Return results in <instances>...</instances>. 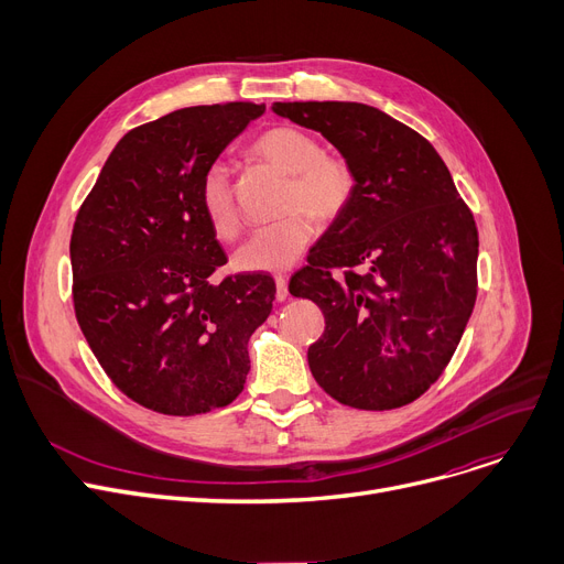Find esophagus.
Instances as JSON below:
<instances>
[{
	"instance_id": "esophagus-1",
	"label": "esophagus",
	"mask_w": 564,
	"mask_h": 564,
	"mask_svg": "<svg viewBox=\"0 0 564 564\" xmlns=\"http://www.w3.org/2000/svg\"><path fill=\"white\" fill-rule=\"evenodd\" d=\"M276 300L279 302L288 300V279L285 276H276Z\"/></svg>"
}]
</instances>
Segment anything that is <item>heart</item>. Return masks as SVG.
Masks as SVG:
<instances>
[{
	"instance_id": "1",
	"label": "heart",
	"mask_w": 564,
	"mask_h": 564,
	"mask_svg": "<svg viewBox=\"0 0 564 564\" xmlns=\"http://www.w3.org/2000/svg\"><path fill=\"white\" fill-rule=\"evenodd\" d=\"M251 155L288 173L283 215L253 232L237 251L235 264L247 272H285L300 260L315 235V219H336L351 198V166L336 153L322 151L319 139L302 128L276 126L258 134ZM200 210L219 240H235L242 230L232 185L224 166L213 164L200 177Z\"/></svg>"
}]
</instances>
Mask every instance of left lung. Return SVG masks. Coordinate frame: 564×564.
<instances>
[{
	"label": "left lung",
	"mask_w": 564,
	"mask_h": 564,
	"mask_svg": "<svg viewBox=\"0 0 564 564\" xmlns=\"http://www.w3.org/2000/svg\"><path fill=\"white\" fill-rule=\"evenodd\" d=\"M272 109L332 141L354 173L347 207L290 279V294L327 322L308 347L311 372L347 406H404L446 370L476 306V221L434 145L381 109Z\"/></svg>",
	"instance_id": "1"
}]
</instances>
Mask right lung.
<instances>
[{"label":"right lung","instance_id":"obj_1","mask_svg":"<svg viewBox=\"0 0 564 564\" xmlns=\"http://www.w3.org/2000/svg\"><path fill=\"white\" fill-rule=\"evenodd\" d=\"M262 111L203 105L130 130L73 226L79 329L116 389L166 416L240 395L249 338L272 313V276L210 281L228 258L200 210L203 173Z\"/></svg>","mask_w":564,"mask_h":564}]
</instances>
